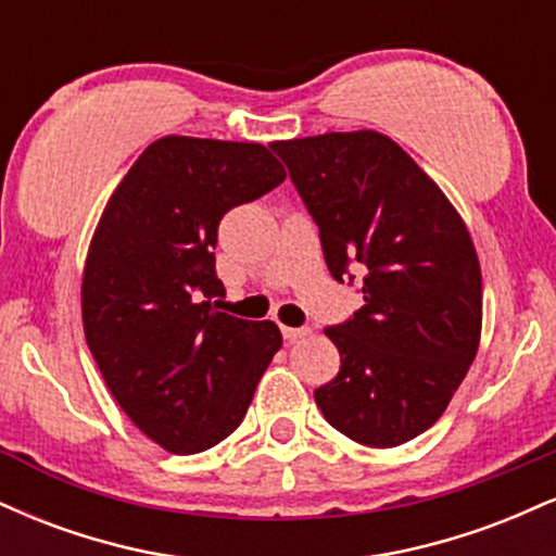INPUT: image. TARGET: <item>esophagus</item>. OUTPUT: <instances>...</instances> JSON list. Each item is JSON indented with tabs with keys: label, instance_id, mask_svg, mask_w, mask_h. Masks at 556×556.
I'll use <instances>...</instances> for the list:
<instances>
[{
	"label": "esophagus",
	"instance_id": "esophagus-1",
	"mask_svg": "<svg viewBox=\"0 0 556 556\" xmlns=\"http://www.w3.org/2000/svg\"><path fill=\"white\" fill-rule=\"evenodd\" d=\"M282 334L287 342H295V340H303V337L311 334V329L305 327H282Z\"/></svg>",
	"mask_w": 556,
	"mask_h": 556
}]
</instances>
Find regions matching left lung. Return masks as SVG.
<instances>
[{
  "label": "left lung",
  "mask_w": 556,
  "mask_h": 556,
  "mask_svg": "<svg viewBox=\"0 0 556 556\" xmlns=\"http://www.w3.org/2000/svg\"><path fill=\"white\" fill-rule=\"evenodd\" d=\"M271 149L316 219L331 277L363 271L366 305L324 329L340 371L316 389V405L358 444L410 442L442 418L481 342V264L468 227L384 132H324Z\"/></svg>",
  "instance_id": "left-lung-1"
}]
</instances>
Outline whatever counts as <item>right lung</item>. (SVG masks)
<instances>
[{"instance_id": "add662e5", "label": "right lung", "mask_w": 556, "mask_h": 556, "mask_svg": "<svg viewBox=\"0 0 556 556\" xmlns=\"http://www.w3.org/2000/svg\"><path fill=\"white\" fill-rule=\"evenodd\" d=\"M261 143L164 136L101 212L83 266V331L125 416L195 455L240 426L282 331L216 311V229L285 180Z\"/></svg>"}]
</instances>
